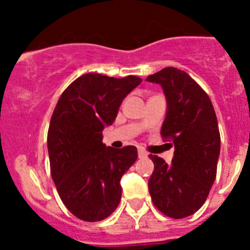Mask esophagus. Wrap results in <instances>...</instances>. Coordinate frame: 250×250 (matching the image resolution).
<instances>
[{
    "label": "esophagus",
    "instance_id": "34e87169",
    "mask_svg": "<svg viewBox=\"0 0 250 250\" xmlns=\"http://www.w3.org/2000/svg\"><path fill=\"white\" fill-rule=\"evenodd\" d=\"M138 155H139V158H146L147 152L145 151L144 149H141V147H140V149L138 150Z\"/></svg>",
    "mask_w": 250,
    "mask_h": 250
}]
</instances>
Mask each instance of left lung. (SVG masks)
Here are the masks:
<instances>
[{
	"label": "left lung",
	"instance_id": "obj_1",
	"mask_svg": "<svg viewBox=\"0 0 250 250\" xmlns=\"http://www.w3.org/2000/svg\"><path fill=\"white\" fill-rule=\"evenodd\" d=\"M146 81L159 83L167 99L161 136L173 139L174 156L167 164L150 155L154 171L149 191L154 205L167 216L182 219L199 210L216 176L220 134L213 104L187 72L165 67Z\"/></svg>",
	"mask_w": 250,
	"mask_h": 250
}]
</instances>
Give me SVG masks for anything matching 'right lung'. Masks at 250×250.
<instances>
[{
  "label": "right lung",
  "mask_w": 250,
  "mask_h": 250,
  "mask_svg": "<svg viewBox=\"0 0 250 250\" xmlns=\"http://www.w3.org/2000/svg\"><path fill=\"white\" fill-rule=\"evenodd\" d=\"M140 83L131 75L115 79L90 72L57 101L47 134L51 176L65 207L79 219L100 222L120 203L121 176L136 161L138 150L106 147L103 130Z\"/></svg>",
  "instance_id": "add662e5"
}]
</instances>
